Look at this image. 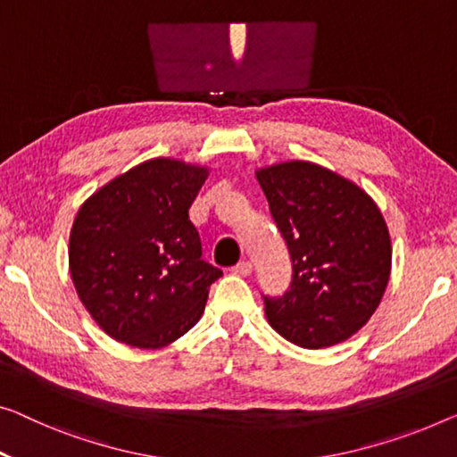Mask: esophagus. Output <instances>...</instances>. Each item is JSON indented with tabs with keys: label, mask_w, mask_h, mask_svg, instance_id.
I'll use <instances>...</instances> for the list:
<instances>
[{
	"label": "esophagus",
	"mask_w": 457,
	"mask_h": 457,
	"mask_svg": "<svg viewBox=\"0 0 457 457\" xmlns=\"http://www.w3.org/2000/svg\"><path fill=\"white\" fill-rule=\"evenodd\" d=\"M231 272L237 277H248L252 272V262L250 261H240L236 267H231Z\"/></svg>",
	"instance_id": "obj_1"
}]
</instances>
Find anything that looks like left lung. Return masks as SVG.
<instances>
[{
    "label": "left lung",
    "mask_w": 457,
    "mask_h": 457,
    "mask_svg": "<svg viewBox=\"0 0 457 457\" xmlns=\"http://www.w3.org/2000/svg\"><path fill=\"white\" fill-rule=\"evenodd\" d=\"M256 179L294 269L283 295H262L269 324L303 349L343 343L371 318L390 278L384 217L370 195L316 163H277Z\"/></svg>",
    "instance_id": "1"
}]
</instances>
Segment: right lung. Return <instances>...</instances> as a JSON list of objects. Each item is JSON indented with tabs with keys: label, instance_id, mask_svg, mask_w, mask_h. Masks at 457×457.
Listing matches in <instances>:
<instances>
[{
	"label": "right lung",
	"instance_id": "right-lung-1",
	"mask_svg": "<svg viewBox=\"0 0 457 457\" xmlns=\"http://www.w3.org/2000/svg\"><path fill=\"white\" fill-rule=\"evenodd\" d=\"M207 168L155 158L120 174L78 211L70 236L76 291L108 337L160 349L199 322L211 283L188 209Z\"/></svg>",
	"mask_w": 457,
	"mask_h": 457
}]
</instances>
